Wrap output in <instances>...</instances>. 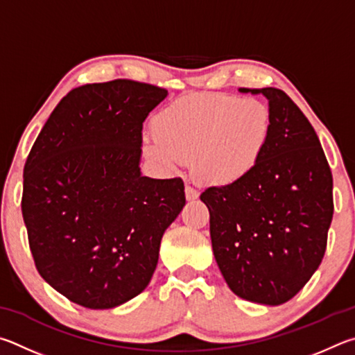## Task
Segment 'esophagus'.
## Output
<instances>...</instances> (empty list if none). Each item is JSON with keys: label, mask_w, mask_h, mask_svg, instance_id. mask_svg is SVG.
Returning a JSON list of instances; mask_svg holds the SVG:
<instances>
[{"label": "esophagus", "mask_w": 355, "mask_h": 355, "mask_svg": "<svg viewBox=\"0 0 355 355\" xmlns=\"http://www.w3.org/2000/svg\"><path fill=\"white\" fill-rule=\"evenodd\" d=\"M198 196H200V193H198L196 189L191 187V185H185V198H187V201H193Z\"/></svg>", "instance_id": "esophagus-1"}]
</instances>
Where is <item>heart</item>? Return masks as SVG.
Instances as JSON below:
<instances>
[{
	"label": "heart",
	"instance_id": "1",
	"mask_svg": "<svg viewBox=\"0 0 355 355\" xmlns=\"http://www.w3.org/2000/svg\"><path fill=\"white\" fill-rule=\"evenodd\" d=\"M145 154L162 170L193 159V173L209 185H232L256 170L271 135L270 109L257 99L193 95L162 110Z\"/></svg>",
	"mask_w": 355,
	"mask_h": 355
}]
</instances>
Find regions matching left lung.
<instances>
[{
  "instance_id": "8db88e82",
  "label": "left lung",
  "mask_w": 355,
  "mask_h": 355,
  "mask_svg": "<svg viewBox=\"0 0 355 355\" xmlns=\"http://www.w3.org/2000/svg\"><path fill=\"white\" fill-rule=\"evenodd\" d=\"M243 92L268 99V145L250 176L209 187L201 201L229 288L246 301L281 306L324 257L334 215L332 173L315 129L287 93L275 87Z\"/></svg>"
}]
</instances>
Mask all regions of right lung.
I'll return each mask as SVG.
<instances>
[{
  "label": "right lung",
  "instance_id": "right-lung-1",
  "mask_svg": "<svg viewBox=\"0 0 355 355\" xmlns=\"http://www.w3.org/2000/svg\"><path fill=\"white\" fill-rule=\"evenodd\" d=\"M168 92L129 79L60 99L24 164L21 212L40 276L87 309L148 287L162 235L185 206L182 179L141 176V129Z\"/></svg>",
  "mask_w": 355,
  "mask_h": 355
}]
</instances>
